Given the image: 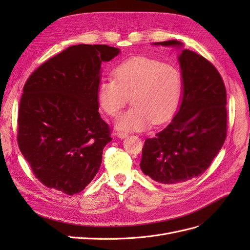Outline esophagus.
I'll use <instances>...</instances> for the list:
<instances>
[{
    "mask_svg": "<svg viewBox=\"0 0 250 250\" xmlns=\"http://www.w3.org/2000/svg\"><path fill=\"white\" fill-rule=\"evenodd\" d=\"M117 135H118L119 139H125V138L128 137V134H127L126 132H123V131H119V132L117 133Z\"/></svg>",
    "mask_w": 250,
    "mask_h": 250,
    "instance_id": "1",
    "label": "esophagus"
}]
</instances>
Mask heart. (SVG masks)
<instances>
[{
	"mask_svg": "<svg viewBox=\"0 0 250 250\" xmlns=\"http://www.w3.org/2000/svg\"><path fill=\"white\" fill-rule=\"evenodd\" d=\"M180 90L181 75L175 66L137 56L120 63L112 71V80L99 83L97 98L100 107L111 117H117L131 101L133 105L117 119L116 127L142 131L172 116Z\"/></svg>",
	"mask_w": 250,
	"mask_h": 250,
	"instance_id": "heart-1",
	"label": "heart"
}]
</instances>
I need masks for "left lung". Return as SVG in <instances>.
<instances>
[{"label": "left lung", "instance_id": "obj_1", "mask_svg": "<svg viewBox=\"0 0 250 250\" xmlns=\"http://www.w3.org/2000/svg\"><path fill=\"white\" fill-rule=\"evenodd\" d=\"M178 49L183 96L172 122L147 139L140 167L164 185L200 176L221 150L226 138V90L216 67L178 41L154 42Z\"/></svg>", "mask_w": 250, "mask_h": 250}]
</instances>
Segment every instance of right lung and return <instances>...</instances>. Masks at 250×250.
Wrapping results in <instances>:
<instances>
[{"label":"right lung","mask_w":250,"mask_h":250,"mask_svg":"<svg viewBox=\"0 0 250 250\" xmlns=\"http://www.w3.org/2000/svg\"><path fill=\"white\" fill-rule=\"evenodd\" d=\"M107 44H76L50 58L27 80L18 142L42 185L67 195L84 190L111 141L97 98L102 62L120 54Z\"/></svg>","instance_id":"obj_1"}]
</instances>
